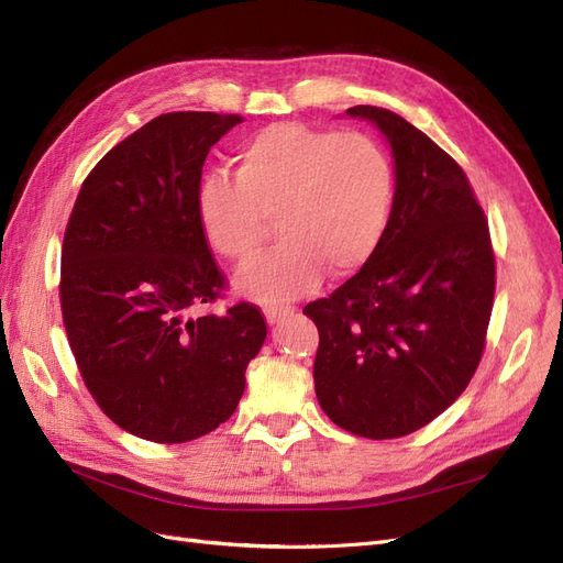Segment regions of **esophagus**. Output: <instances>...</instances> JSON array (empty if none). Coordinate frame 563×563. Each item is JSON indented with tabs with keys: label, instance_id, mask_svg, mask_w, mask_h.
Instances as JSON below:
<instances>
[{
	"label": "esophagus",
	"instance_id": "34e87169",
	"mask_svg": "<svg viewBox=\"0 0 563 563\" xmlns=\"http://www.w3.org/2000/svg\"><path fill=\"white\" fill-rule=\"evenodd\" d=\"M290 314H294V307H288V305H273V307H265V321H267L269 325L279 323L282 319H286V317H290Z\"/></svg>",
	"mask_w": 563,
	"mask_h": 563
}]
</instances>
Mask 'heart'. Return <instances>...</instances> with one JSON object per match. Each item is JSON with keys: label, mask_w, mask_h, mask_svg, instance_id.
I'll return each instance as SVG.
<instances>
[{"label": "heart", "mask_w": 563, "mask_h": 563, "mask_svg": "<svg viewBox=\"0 0 563 563\" xmlns=\"http://www.w3.org/2000/svg\"><path fill=\"white\" fill-rule=\"evenodd\" d=\"M235 179H202L196 211L219 256L254 258L277 219L279 242L235 277L242 298L277 305L312 290L323 269L349 277L377 251L394 198V172L365 134L275 123L232 158Z\"/></svg>", "instance_id": "1"}]
</instances>
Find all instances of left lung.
I'll return each instance as SVG.
<instances>
[{"label": "left lung", "mask_w": 563, "mask_h": 563, "mask_svg": "<svg viewBox=\"0 0 563 563\" xmlns=\"http://www.w3.org/2000/svg\"><path fill=\"white\" fill-rule=\"evenodd\" d=\"M394 158V202L382 242L358 275L302 312L319 328L314 389L340 429L400 438L466 389L494 302L489 225L463 169L421 130L377 107Z\"/></svg>", "instance_id": "8db88e82"}]
</instances>
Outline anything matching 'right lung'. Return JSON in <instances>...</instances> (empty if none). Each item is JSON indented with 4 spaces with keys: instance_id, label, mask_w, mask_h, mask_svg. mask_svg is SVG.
<instances>
[{
    "instance_id": "add662e5",
    "label": "right lung",
    "mask_w": 563,
    "mask_h": 563,
    "mask_svg": "<svg viewBox=\"0 0 563 563\" xmlns=\"http://www.w3.org/2000/svg\"><path fill=\"white\" fill-rule=\"evenodd\" d=\"M240 115L174 111L113 146L81 186L63 244L60 302L88 391L123 431L188 442L235 412L267 335L254 305L217 298L196 196L209 148Z\"/></svg>"
}]
</instances>
